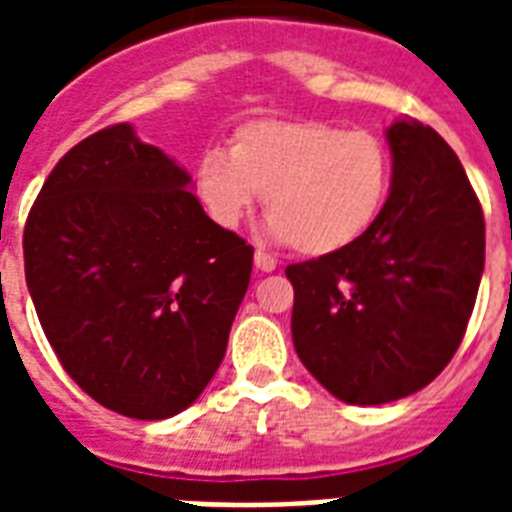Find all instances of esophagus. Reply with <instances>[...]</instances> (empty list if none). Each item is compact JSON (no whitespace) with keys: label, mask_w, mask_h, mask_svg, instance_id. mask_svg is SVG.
<instances>
[{"label":"esophagus","mask_w":512,"mask_h":512,"mask_svg":"<svg viewBox=\"0 0 512 512\" xmlns=\"http://www.w3.org/2000/svg\"><path fill=\"white\" fill-rule=\"evenodd\" d=\"M255 265L257 268H260V271H265V273H271V271H276V260H273L271 255H265V252H260V249H257L255 252Z\"/></svg>","instance_id":"1"}]
</instances>
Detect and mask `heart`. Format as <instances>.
I'll return each instance as SVG.
<instances>
[{
	"label": "heart",
	"mask_w": 512,
	"mask_h": 512,
	"mask_svg": "<svg viewBox=\"0 0 512 512\" xmlns=\"http://www.w3.org/2000/svg\"><path fill=\"white\" fill-rule=\"evenodd\" d=\"M390 188V154L374 132L316 119H260L236 130L228 154L209 151L196 191L217 223L244 220L265 193L268 231L295 252H340L372 225Z\"/></svg>",
	"instance_id": "heart-1"
}]
</instances>
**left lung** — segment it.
Here are the masks:
<instances>
[{"mask_svg":"<svg viewBox=\"0 0 512 512\" xmlns=\"http://www.w3.org/2000/svg\"><path fill=\"white\" fill-rule=\"evenodd\" d=\"M390 196L340 252L287 265L292 340L345 404L412 396L460 348L484 273L486 225L460 159L433 127L396 122Z\"/></svg>","mask_w":512,"mask_h":512,"instance_id":"left-lung-1","label":"left lung"}]
</instances>
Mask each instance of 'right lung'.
I'll use <instances>...</instances> for the list:
<instances>
[{"mask_svg":"<svg viewBox=\"0 0 512 512\" xmlns=\"http://www.w3.org/2000/svg\"><path fill=\"white\" fill-rule=\"evenodd\" d=\"M191 177L130 124L68 151L23 231L26 284L55 356L135 420L191 406L225 356L255 249L209 220Z\"/></svg>","mask_w":512,"mask_h":512,"instance_id":"right-lung-1","label":"right lung"}]
</instances>
